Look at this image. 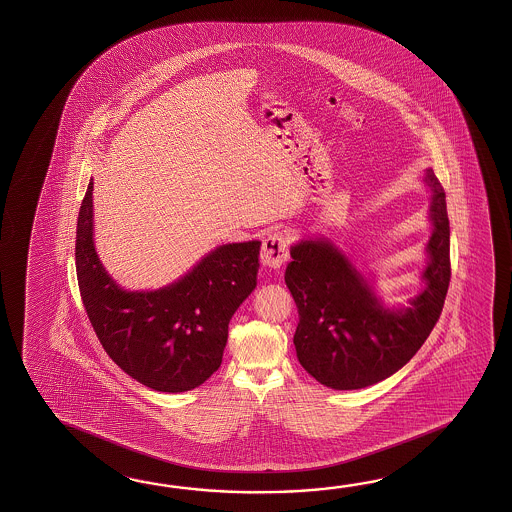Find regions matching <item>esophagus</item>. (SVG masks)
<instances>
[{"label": "esophagus", "mask_w": 512, "mask_h": 512, "mask_svg": "<svg viewBox=\"0 0 512 512\" xmlns=\"http://www.w3.org/2000/svg\"><path fill=\"white\" fill-rule=\"evenodd\" d=\"M289 234L285 230H272L261 243L260 260L269 269H280L289 258Z\"/></svg>", "instance_id": "obj_1"}]
</instances>
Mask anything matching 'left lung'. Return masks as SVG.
Returning <instances> with one entry per match:
<instances>
[{"label": "left lung", "mask_w": 512, "mask_h": 512, "mask_svg": "<svg viewBox=\"0 0 512 512\" xmlns=\"http://www.w3.org/2000/svg\"><path fill=\"white\" fill-rule=\"evenodd\" d=\"M426 251V289L412 307L386 309L348 258L329 241H302L291 249L285 283L298 307L296 357L316 381L333 390H359L384 381L414 357L432 333L450 283V223L446 196L432 170Z\"/></svg>", "instance_id": "left-lung-1"}]
</instances>
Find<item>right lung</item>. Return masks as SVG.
Returning <instances> with one entry per match:
<instances>
[{
	"label": "right lung",
	"instance_id": "1",
	"mask_svg": "<svg viewBox=\"0 0 512 512\" xmlns=\"http://www.w3.org/2000/svg\"><path fill=\"white\" fill-rule=\"evenodd\" d=\"M260 241L230 243L159 291L128 293L93 247V181L78 212V289L109 359L157 392H188L218 370L229 322L254 291Z\"/></svg>",
	"mask_w": 512,
	"mask_h": 512
}]
</instances>
